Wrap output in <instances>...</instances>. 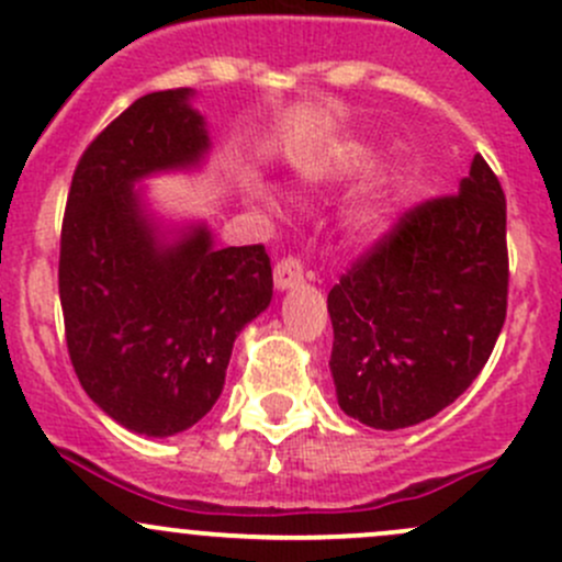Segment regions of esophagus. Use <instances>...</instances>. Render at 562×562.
I'll list each match as a JSON object with an SVG mask.
<instances>
[{
    "label": "esophagus",
    "instance_id": "1",
    "mask_svg": "<svg viewBox=\"0 0 562 562\" xmlns=\"http://www.w3.org/2000/svg\"><path fill=\"white\" fill-rule=\"evenodd\" d=\"M299 282H304V266H301L299 258H293V256L280 258V261L274 263L277 291H288V288L299 285Z\"/></svg>",
    "mask_w": 562,
    "mask_h": 562
}]
</instances>
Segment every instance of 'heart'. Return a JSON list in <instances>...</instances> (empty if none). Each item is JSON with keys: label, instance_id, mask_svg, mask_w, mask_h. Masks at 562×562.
<instances>
[{"label": "heart", "instance_id": "obj_1", "mask_svg": "<svg viewBox=\"0 0 562 562\" xmlns=\"http://www.w3.org/2000/svg\"><path fill=\"white\" fill-rule=\"evenodd\" d=\"M369 161L371 147L366 145L363 139H339L334 142V145L323 147V150L306 164V175H310L312 182L334 186V182L350 180V177L363 172V169L369 167ZM404 186V169H376V172L363 182L356 202H352L350 212H347V226H350V232L358 236H376L385 232L390 221H393L395 210H398ZM258 193H261L266 202L274 204L263 188H258Z\"/></svg>", "mask_w": 562, "mask_h": 562}]
</instances>
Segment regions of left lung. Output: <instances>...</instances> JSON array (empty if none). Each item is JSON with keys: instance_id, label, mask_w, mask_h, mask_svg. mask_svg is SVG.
<instances>
[{"instance_id": "8db88e82", "label": "left lung", "mask_w": 562, "mask_h": 562, "mask_svg": "<svg viewBox=\"0 0 562 562\" xmlns=\"http://www.w3.org/2000/svg\"><path fill=\"white\" fill-rule=\"evenodd\" d=\"M506 296L504 188L474 156L458 193L406 210L330 288L345 415L382 430L439 415L487 363Z\"/></svg>"}]
</instances>
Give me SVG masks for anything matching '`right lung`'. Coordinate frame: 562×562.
Returning <instances> with one entry per match:
<instances>
[{
  "label": "right lung",
  "instance_id": "add662e5",
  "mask_svg": "<svg viewBox=\"0 0 562 562\" xmlns=\"http://www.w3.org/2000/svg\"><path fill=\"white\" fill-rule=\"evenodd\" d=\"M191 88L137 99L75 169L58 296L69 360L93 404L145 436H175L215 406L239 330L271 301L263 245L217 250L206 226L175 239L134 182L196 167L210 150Z\"/></svg>",
  "mask_w": 562,
  "mask_h": 562
}]
</instances>
